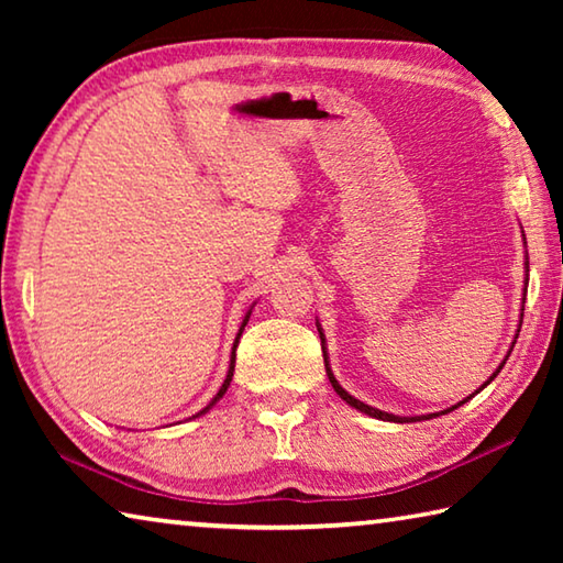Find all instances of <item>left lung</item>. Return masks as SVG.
<instances>
[{"mask_svg": "<svg viewBox=\"0 0 563 563\" xmlns=\"http://www.w3.org/2000/svg\"><path fill=\"white\" fill-rule=\"evenodd\" d=\"M523 245H527V238H523ZM523 273H527V278H523V295H521V302L527 300V285H529V255H523ZM523 310V308H521ZM521 318H523V312H519V328H521ZM318 325V332H320V342H322V357H325V369H328V379H330V385H332V389H335V393L345 399V402L350 405V407H355V409H360V412H365L367 417H375V419H383V422H397V424H405V422H422V419H432V417H440V415H446V412H452V409H456V407H462L464 402H470V399L476 395V393H482L484 387H487L494 377H497L499 373H501V367H504V362L509 360V355H511V350H514V345H517V338H519V328H517V335H514V342H511V347H509V352H507V357L501 360V365L494 369L492 373V377L487 379V383H484L479 389H476V393H472L470 397H464L462 402H456V405H452V407H446V409H442V412H432V415H419V417H399V415H389V412H383V409H377V407H369V405H365V402H360V399H355L352 397L345 387H342L338 379H335V375H332V369H330V360H328V347H325V335H322V330H320V322H316Z\"/></svg>", "mask_w": 563, "mask_h": 563, "instance_id": "8db88e82", "label": "left lung"}]
</instances>
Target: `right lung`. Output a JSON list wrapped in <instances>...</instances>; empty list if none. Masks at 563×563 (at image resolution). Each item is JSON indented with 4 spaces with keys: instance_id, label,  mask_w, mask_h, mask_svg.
<instances>
[{
    "instance_id": "obj_1",
    "label": "right lung",
    "mask_w": 563,
    "mask_h": 563,
    "mask_svg": "<svg viewBox=\"0 0 563 563\" xmlns=\"http://www.w3.org/2000/svg\"><path fill=\"white\" fill-rule=\"evenodd\" d=\"M251 312H253V308L245 312V318H243V322H241V330H238V335H235V342H233V352H231V365H228V375H225V379H223V385H221V389H218V395L211 399V402H208L201 412H196L194 417H201V415H206L208 409H211L218 399H221L225 393H228V387H231V379H233V367H235V347H238V340H241V335H243V330H245V325H247V318H251Z\"/></svg>"
}]
</instances>
